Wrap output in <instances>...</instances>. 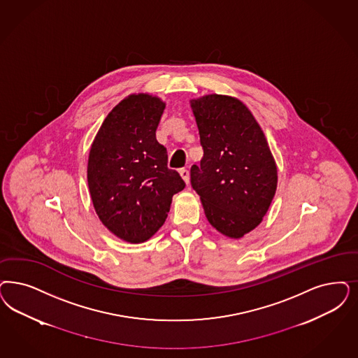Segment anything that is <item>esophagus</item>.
Listing matches in <instances>:
<instances>
[{
	"mask_svg": "<svg viewBox=\"0 0 358 358\" xmlns=\"http://www.w3.org/2000/svg\"><path fill=\"white\" fill-rule=\"evenodd\" d=\"M180 176L182 177V180L185 181L186 184H189V180H190V176H189V171L186 168L180 169Z\"/></svg>",
	"mask_w": 358,
	"mask_h": 358,
	"instance_id": "esophagus-1",
	"label": "esophagus"
}]
</instances>
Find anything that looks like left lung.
Segmentation results:
<instances>
[{
	"instance_id": "left-lung-1",
	"label": "left lung",
	"mask_w": 358,
	"mask_h": 358,
	"mask_svg": "<svg viewBox=\"0 0 358 358\" xmlns=\"http://www.w3.org/2000/svg\"><path fill=\"white\" fill-rule=\"evenodd\" d=\"M203 157L190 169L192 186L210 224L241 239L263 221L278 187V168L259 123L239 99L208 94L190 99Z\"/></svg>"
}]
</instances>
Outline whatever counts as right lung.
Here are the masks:
<instances>
[{
    "instance_id": "1",
    "label": "right lung",
    "mask_w": 358,
    "mask_h": 358,
    "mask_svg": "<svg viewBox=\"0 0 358 358\" xmlns=\"http://www.w3.org/2000/svg\"><path fill=\"white\" fill-rule=\"evenodd\" d=\"M165 101L148 92L117 103L95 136L87 164L94 209L112 234L143 243L160 230L172 198L185 187L168 168L166 149L156 138Z\"/></svg>"
}]
</instances>
